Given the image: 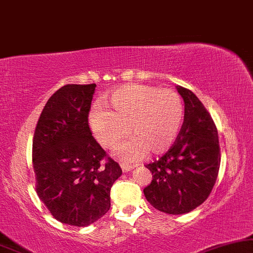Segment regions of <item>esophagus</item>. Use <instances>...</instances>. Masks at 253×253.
Instances as JSON below:
<instances>
[{
  "label": "esophagus",
  "mask_w": 253,
  "mask_h": 253,
  "mask_svg": "<svg viewBox=\"0 0 253 253\" xmlns=\"http://www.w3.org/2000/svg\"><path fill=\"white\" fill-rule=\"evenodd\" d=\"M120 167H121V169H123L124 172H128V171H130V170L133 169V167L130 166V164L123 163V162H121V163H120Z\"/></svg>",
  "instance_id": "obj_1"
}]
</instances>
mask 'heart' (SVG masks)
<instances>
[{"label":"heart","mask_w":253,"mask_h":253,"mask_svg":"<svg viewBox=\"0 0 253 253\" xmlns=\"http://www.w3.org/2000/svg\"><path fill=\"white\" fill-rule=\"evenodd\" d=\"M109 105L111 110L102 105L93 107L90 126L105 148L116 146L129 130L133 139L118 148V155L126 161L139 160L147 151L154 155L167 151L183 123V100L170 87L128 84L111 95Z\"/></svg>","instance_id":"1"}]
</instances>
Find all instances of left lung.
<instances>
[{"mask_svg": "<svg viewBox=\"0 0 253 253\" xmlns=\"http://www.w3.org/2000/svg\"><path fill=\"white\" fill-rule=\"evenodd\" d=\"M183 97V126L170 149L147 164L153 180L144 187L156 210L179 215L193 211L210 197L221 163L218 134L211 114L191 90L177 86Z\"/></svg>", "mask_w": 253, "mask_h": 253, "instance_id": "8db88e82", "label": "left lung"}]
</instances>
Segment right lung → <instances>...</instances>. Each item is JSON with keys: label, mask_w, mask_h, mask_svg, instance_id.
I'll use <instances>...</instances> for the list:
<instances>
[{"label": "right lung", "mask_w": 253, "mask_h": 253, "mask_svg": "<svg viewBox=\"0 0 253 253\" xmlns=\"http://www.w3.org/2000/svg\"><path fill=\"white\" fill-rule=\"evenodd\" d=\"M96 84H67L47 100L32 143L36 191L54 218L86 227L109 211L123 170L92 136Z\"/></svg>", "instance_id": "right-lung-1"}]
</instances>
